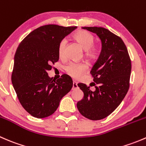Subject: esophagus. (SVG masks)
<instances>
[{"label":"esophagus","mask_w":146,"mask_h":146,"mask_svg":"<svg viewBox=\"0 0 146 146\" xmlns=\"http://www.w3.org/2000/svg\"><path fill=\"white\" fill-rule=\"evenodd\" d=\"M78 88V82H76V81H73V88H72V89L76 90V89H77Z\"/></svg>","instance_id":"34e87169"}]
</instances>
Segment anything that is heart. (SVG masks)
I'll use <instances>...</instances> for the list:
<instances>
[{"label": "heart", "mask_w": 146, "mask_h": 146, "mask_svg": "<svg viewBox=\"0 0 146 146\" xmlns=\"http://www.w3.org/2000/svg\"><path fill=\"white\" fill-rule=\"evenodd\" d=\"M74 38L85 49V56L87 57L92 58L96 56L98 54V48L93 44L95 39L92 34L85 30H80L75 34ZM66 44H67V41L65 39H63L58 44V53L60 57H63L64 56ZM87 68H88L85 64L70 63L68 66H66L65 70L66 73L70 76L75 78H78L86 71Z\"/></svg>", "instance_id": "heart-1"}]
</instances>
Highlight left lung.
Returning a JSON list of instances; mask_svg holds the SVG:
<instances>
[{"label":"left lung","mask_w":146,"mask_h":146,"mask_svg":"<svg viewBox=\"0 0 146 146\" xmlns=\"http://www.w3.org/2000/svg\"><path fill=\"white\" fill-rule=\"evenodd\" d=\"M100 39L102 49L90 73L95 90L85 84L78 86L84 97L77 102L78 111L90 120H100L113 112L121 104L129 88L131 63L122 39L104 27H84Z\"/></svg>","instance_id":"left-lung-1"}]
</instances>
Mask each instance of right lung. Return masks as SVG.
Returning a JSON list of instances; mask_svg holds the SVG:
<instances>
[{"label":"right lung","instance_id":"add662e5","mask_svg":"<svg viewBox=\"0 0 146 146\" xmlns=\"http://www.w3.org/2000/svg\"><path fill=\"white\" fill-rule=\"evenodd\" d=\"M76 28L42 26L30 32L17 47L12 83L20 104L32 117L42 119L54 114L73 87L69 76L62 75L54 80L47 71L58 61L59 42Z\"/></svg>","mask_w":146,"mask_h":146}]
</instances>
